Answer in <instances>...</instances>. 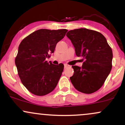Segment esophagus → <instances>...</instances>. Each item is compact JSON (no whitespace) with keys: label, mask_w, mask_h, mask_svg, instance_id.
<instances>
[{"label":"esophagus","mask_w":125,"mask_h":125,"mask_svg":"<svg viewBox=\"0 0 125 125\" xmlns=\"http://www.w3.org/2000/svg\"><path fill=\"white\" fill-rule=\"evenodd\" d=\"M69 67V66L67 65V64H64V69H66V68H67V67Z\"/></svg>","instance_id":"34e87169"}]
</instances>
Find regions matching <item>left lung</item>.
Segmentation results:
<instances>
[{"label":"left lung","mask_w":125,"mask_h":125,"mask_svg":"<svg viewBox=\"0 0 125 125\" xmlns=\"http://www.w3.org/2000/svg\"><path fill=\"white\" fill-rule=\"evenodd\" d=\"M66 36L74 47L77 56L84 60L82 67L72 66V83L81 92L92 94L102 86L111 71L112 49L104 36L93 30L77 29L69 31Z\"/></svg>","instance_id":"left-lung-1"}]
</instances>
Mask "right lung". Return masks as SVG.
Masks as SVG:
<instances>
[{
  "label": "right lung",
  "instance_id": "1",
  "mask_svg": "<svg viewBox=\"0 0 125 125\" xmlns=\"http://www.w3.org/2000/svg\"><path fill=\"white\" fill-rule=\"evenodd\" d=\"M66 29H39L21 42L15 59L21 83L31 94L44 96L54 89L64 65L46 61L54 52L57 43L64 38Z\"/></svg>",
  "mask_w": 125,
  "mask_h": 125
}]
</instances>
